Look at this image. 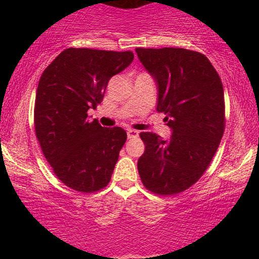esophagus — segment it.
<instances>
[{"label": "esophagus", "mask_w": 259, "mask_h": 259, "mask_svg": "<svg viewBox=\"0 0 259 259\" xmlns=\"http://www.w3.org/2000/svg\"><path fill=\"white\" fill-rule=\"evenodd\" d=\"M127 138L129 139H133V138H136V136L139 135V132H136V130L134 129H127Z\"/></svg>", "instance_id": "obj_1"}]
</instances>
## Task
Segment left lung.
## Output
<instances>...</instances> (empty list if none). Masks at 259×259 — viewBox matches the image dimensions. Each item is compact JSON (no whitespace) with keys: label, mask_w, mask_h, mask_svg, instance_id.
<instances>
[{"label":"left lung","mask_w":259,"mask_h":259,"mask_svg":"<svg viewBox=\"0 0 259 259\" xmlns=\"http://www.w3.org/2000/svg\"><path fill=\"white\" fill-rule=\"evenodd\" d=\"M140 61L158 82L157 111L173 129L168 140L140 133L145 152L138 170L148 191L180 194L209 167L225 129L224 90L203 53L186 49H136Z\"/></svg>","instance_id":"left-lung-1"}]
</instances>
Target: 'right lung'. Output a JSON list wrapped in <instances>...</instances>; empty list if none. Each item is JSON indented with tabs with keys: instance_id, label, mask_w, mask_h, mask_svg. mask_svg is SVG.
<instances>
[{
	"instance_id": "1",
	"label": "right lung",
	"mask_w": 259,
	"mask_h": 259,
	"mask_svg": "<svg viewBox=\"0 0 259 259\" xmlns=\"http://www.w3.org/2000/svg\"><path fill=\"white\" fill-rule=\"evenodd\" d=\"M132 51L64 50L44 70L34 108L36 139L53 173L84 194L111 181L125 130L90 121L88 111L102 102L109 79L133 62Z\"/></svg>"
}]
</instances>
